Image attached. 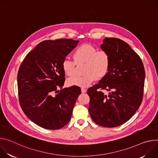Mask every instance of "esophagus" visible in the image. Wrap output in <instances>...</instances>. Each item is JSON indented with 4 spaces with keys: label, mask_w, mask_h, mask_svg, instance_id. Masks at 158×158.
<instances>
[{
    "label": "esophagus",
    "mask_w": 158,
    "mask_h": 158,
    "mask_svg": "<svg viewBox=\"0 0 158 158\" xmlns=\"http://www.w3.org/2000/svg\"><path fill=\"white\" fill-rule=\"evenodd\" d=\"M81 92L82 93H85L86 92V89H85V88H81Z\"/></svg>",
    "instance_id": "34e87169"
}]
</instances>
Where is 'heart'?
Returning <instances> with one entry per match:
<instances>
[{
	"mask_svg": "<svg viewBox=\"0 0 158 158\" xmlns=\"http://www.w3.org/2000/svg\"><path fill=\"white\" fill-rule=\"evenodd\" d=\"M75 62L69 58H64L61 67L64 74L69 77L76 74V64L84 63L83 73L81 77H75L68 80L69 85L87 87L95 79H101L108 73L111 64V58L109 52L105 50H98L95 47L83 44L76 48L73 54Z\"/></svg>",
	"mask_w": 158,
	"mask_h": 158,
	"instance_id": "1",
	"label": "heart"
}]
</instances>
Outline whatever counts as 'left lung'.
Wrapping results in <instances>:
<instances>
[{"label":"left lung","instance_id":"obj_1","mask_svg":"<svg viewBox=\"0 0 158 158\" xmlns=\"http://www.w3.org/2000/svg\"><path fill=\"white\" fill-rule=\"evenodd\" d=\"M100 47L109 53L111 64L107 75L86 92L89 112L98 125L115 127L129 120L141 106L145 70L141 58L125 41L106 38ZM102 89L109 91V95Z\"/></svg>","mask_w":158,"mask_h":158}]
</instances>
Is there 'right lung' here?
I'll return each mask as SVG.
<instances>
[{
  "label": "right lung",
  "instance_id": "right-lung-1",
  "mask_svg": "<svg viewBox=\"0 0 158 158\" xmlns=\"http://www.w3.org/2000/svg\"><path fill=\"white\" fill-rule=\"evenodd\" d=\"M78 43L72 39L42 41L21 64L17 73L21 107L31 121L44 129H61L71 118L81 89L76 85L63 89L65 74L61 63Z\"/></svg>",
  "mask_w": 158,
  "mask_h": 158
}]
</instances>
